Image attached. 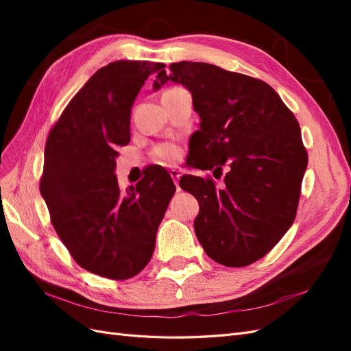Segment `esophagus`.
Listing matches in <instances>:
<instances>
[{
	"label": "esophagus",
	"instance_id": "34e87169",
	"mask_svg": "<svg viewBox=\"0 0 351 351\" xmlns=\"http://www.w3.org/2000/svg\"><path fill=\"white\" fill-rule=\"evenodd\" d=\"M169 174H171V177H173V180H174V183H176V187H177V190H180V186H178V180H180V177H182V173H180L177 168H171V169H169Z\"/></svg>",
	"mask_w": 351,
	"mask_h": 351
}]
</instances>
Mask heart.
Wrapping results in <instances>:
<instances>
[{"instance_id":"1","label":"heart","mask_w":351,"mask_h":351,"mask_svg":"<svg viewBox=\"0 0 351 351\" xmlns=\"http://www.w3.org/2000/svg\"><path fill=\"white\" fill-rule=\"evenodd\" d=\"M155 156L162 162H176L180 158V149L176 145L171 143H164L159 145L155 149Z\"/></svg>"}]
</instances>
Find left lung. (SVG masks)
Segmentation results:
<instances>
[{"label": "left lung", "instance_id": "8db88e82", "mask_svg": "<svg viewBox=\"0 0 351 351\" xmlns=\"http://www.w3.org/2000/svg\"><path fill=\"white\" fill-rule=\"evenodd\" d=\"M192 93L200 123L187 164L222 169L226 184L183 176L180 187L199 202L195 232L210 259L240 268L263 258L295 218L307 152L300 125L268 83L208 62L180 61L158 73Z\"/></svg>", "mask_w": 351, "mask_h": 351}]
</instances>
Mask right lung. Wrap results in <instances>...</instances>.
Instances as JSON below:
<instances>
[{"instance_id":"obj_1","label":"right lung","mask_w":351,"mask_h":351,"mask_svg":"<svg viewBox=\"0 0 351 351\" xmlns=\"http://www.w3.org/2000/svg\"><path fill=\"white\" fill-rule=\"evenodd\" d=\"M162 62L114 61L74 95L45 145L40 195L58 237L82 268L129 280L151 261L159 224L176 186L164 168L123 193L119 147L130 142L137 93Z\"/></svg>"}]
</instances>
